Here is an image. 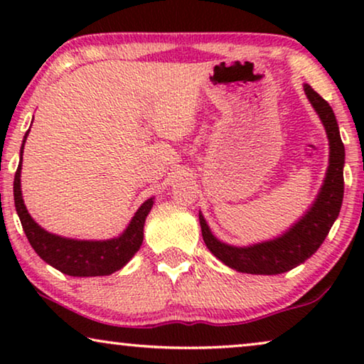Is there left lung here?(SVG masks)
I'll use <instances>...</instances> for the list:
<instances>
[{"label": "left lung", "mask_w": 364, "mask_h": 364, "mask_svg": "<svg viewBox=\"0 0 364 364\" xmlns=\"http://www.w3.org/2000/svg\"><path fill=\"white\" fill-rule=\"evenodd\" d=\"M303 89L320 117L330 142V159H328L325 181L305 215L273 240L253 243L248 247H235L218 240L205 218L198 212L202 237L207 248L222 263L237 272L252 273V275H278L301 265L325 242L328 232L340 215L343 192H345V181H343L345 146L341 142L340 129L330 104L308 84Z\"/></svg>", "instance_id": "8db88e82"}]
</instances>
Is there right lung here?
Segmentation results:
<instances>
[{"instance_id":"obj_1","label":"right lung","mask_w":364,"mask_h":364,"mask_svg":"<svg viewBox=\"0 0 364 364\" xmlns=\"http://www.w3.org/2000/svg\"><path fill=\"white\" fill-rule=\"evenodd\" d=\"M29 131L24 134L21 144V161H19L18 171L14 173L13 192L14 207H16L23 230L26 233L34 252L48 265L66 273L69 277H104L121 270L142 245L144 223H146V218L154 205V197L147 198L137 208L132 220L129 222L126 230L121 235L109 238V240H76V238H66L44 230L28 213L21 193L23 149Z\"/></svg>"}]
</instances>
